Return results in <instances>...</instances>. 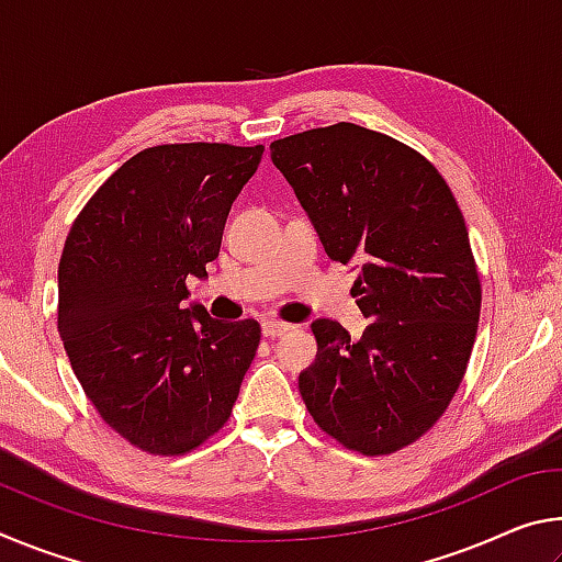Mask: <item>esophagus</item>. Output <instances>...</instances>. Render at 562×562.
<instances>
[{"label": "esophagus", "instance_id": "34e87169", "mask_svg": "<svg viewBox=\"0 0 562 562\" xmlns=\"http://www.w3.org/2000/svg\"><path fill=\"white\" fill-rule=\"evenodd\" d=\"M290 329H292V325H288V322L262 319V335L265 337H282V335H288Z\"/></svg>", "mask_w": 562, "mask_h": 562}]
</instances>
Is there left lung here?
<instances>
[{"label":"left lung","instance_id":"1","mask_svg":"<svg viewBox=\"0 0 562 562\" xmlns=\"http://www.w3.org/2000/svg\"><path fill=\"white\" fill-rule=\"evenodd\" d=\"M331 260L359 268L364 335L315 319L317 359L300 394L317 426L364 456L394 453L439 422L469 364L481 282L451 188L384 133L335 123L274 140Z\"/></svg>","mask_w":562,"mask_h":562}]
</instances>
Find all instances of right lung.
I'll list each match as a JSON object with an SVG mask.
<instances>
[{"mask_svg": "<svg viewBox=\"0 0 562 562\" xmlns=\"http://www.w3.org/2000/svg\"><path fill=\"white\" fill-rule=\"evenodd\" d=\"M265 146L168 144L128 158L76 217L59 262V335L103 422L156 456L223 429L260 345L255 319L190 304Z\"/></svg>", "mask_w": 562, "mask_h": 562, "instance_id": "right-lung-1", "label": "right lung"}]
</instances>
